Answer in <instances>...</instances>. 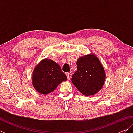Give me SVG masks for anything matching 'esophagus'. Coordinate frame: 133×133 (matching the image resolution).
<instances>
[{
  "label": "esophagus",
  "mask_w": 133,
  "mask_h": 133,
  "mask_svg": "<svg viewBox=\"0 0 133 133\" xmlns=\"http://www.w3.org/2000/svg\"><path fill=\"white\" fill-rule=\"evenodd\" d=\"M66 76H67V78H68V80H70V78H71L70 73H66Z\"/></svg>",
  "instance_id": "obj_1"
}]
</instances>
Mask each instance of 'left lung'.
<instances>
[{
    "mask_svg": "<svg viewBox=\"0 0 133 133\" xmlns=\"http://www.w3.org/2000/svg\"><path fill=\"white\" fill-rule=\"evenodd\" d=\"M77 70L72 76L71 82L83 95L93 96L102 89L105 72L100 60L94 53L78 58Z\"/></svg>",
    "mask_w": 133,
    "mask_h": 133,
    "instance_id": "obj_1",
    "label": "left lung"
}]
</instances>
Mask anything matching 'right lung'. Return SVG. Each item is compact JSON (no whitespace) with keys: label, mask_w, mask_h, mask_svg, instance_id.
Wrapping results in <instances>:
<instances>
[{"label":"right lung","mask_w":133,"mask_h":133,"mask_svg":"<svg viewBox=\"0 0 133 133\" xmlns=\"http://www.w3.org/2000/svg\"><path fill=\"white\" fill-rule=\"evenodd\" d=\"M67 80L57 63L48 58L42 60L35 66L32 73V84L38 93L48 94L63 82Z\"/></svg>","instance_id":"obj_1"}]
</instances>
